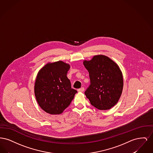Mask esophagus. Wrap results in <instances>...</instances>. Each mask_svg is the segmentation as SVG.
<instances>
[{
    "mask_svg": "<svg viewBox=\"0 0 153 153\" xmlns=\"http://www.w3.org/2000/svg\"><path fill=\"white\" fill-rule=\"evenodd\" d=\"M84 91V87H81L80 89H78V91L79 92H83Z\"/></svg>",
    "mask_w": 153,
    "mask_h": 153,
    "instance_id": "obj_1",
    "label": "esophagus"
}]
</instances>
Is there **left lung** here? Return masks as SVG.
<instances>
[{"label":"left lung","mask_w":153,"mask_h":153,"mask_svg":"<svg viewBox=\"0 0 153 153\" xmlns=\"http://www.w3.org/2000/svg\"><path fill=\"white\" fill-rule=\"evenodd\" d=\"M83 64L89 73L91 85L85 95L91 104L100 110L111 109L119 101L123 88L122 72L112 59L94 56Z\"/></svg>","instance_id":"obj_1"}]
</instances>
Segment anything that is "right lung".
Wrapping results in <instances>:
<instances>
[{"label": "right lung", "instance_id": "obj_1", "mask_svg": "<svg viewBox=\"0 0 153 153\" xmlns=\"http://www.w3.org/2000/svg\"><path fill=\"white\" fill-rule=\"evenodd\" d=\"M70 67L62 61L48 62L37 73L34 83L36 102L49 114H62L77 92L66 76Z\"/></svg>", "mask_w": 153, "mask_h": 153}]
</instances>
